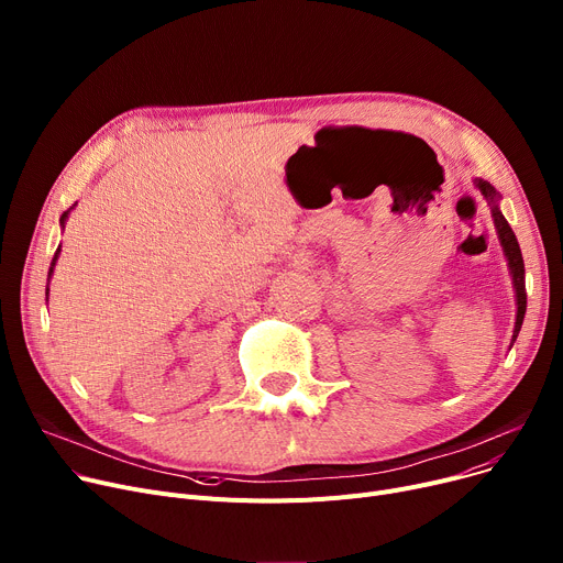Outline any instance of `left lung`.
I'll return each instance as SVG.
<instances>
[{"label": "left lung", "instance_id": "left-lung-1", "mask_svg": "<svg viewBox=\"0 0 563 563\" xmlns=\"http://www.w3.org/2000/svg\"><path fill=\"white\" fill-rule=\"evenodd\" d=\"M477 190L484 195L486 205L490 207V216H493V224L495 231H498V241L503 245L505 258H507V268L511 275V284H514V292H516V324H514V336H511V345L518 339V332L525 320V311H527V292H525V263H522V254H520V245L516 241V234L511 231L507 218L500 211V192L495 190L488 181L484 179H475ZM509 345V347H511Z\"/></svg>", "mask_w": 563, "mask_h": 563}]
</instances>
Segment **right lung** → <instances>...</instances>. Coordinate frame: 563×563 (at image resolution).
Instances as JSON below:
<instances>
[{
	"label": "right lung",
	"instance_id": "right-lung-1",
	"mask_svg": "<svg viewBox=\"0 0 563 563\" xmlns=\"http://www.w3.org/2000/svg\"><path fill=\"white\" fill-rule=\"evenodd\" d=\"M77 207V205H75ZM75 207H70L68 211H63V216H60V229H65V222H68V216H70V211L75 209ZM58 254H60V245H58V250H56V254H54V258H52V266H49V279H52V275H54V266H56V261H58ZM47 295H49V284H47ZM49 300V297H47Z\"/></svg>",
	"mask_w": 563,
	"mask_h": 563
}]
</instances>
